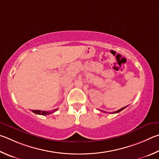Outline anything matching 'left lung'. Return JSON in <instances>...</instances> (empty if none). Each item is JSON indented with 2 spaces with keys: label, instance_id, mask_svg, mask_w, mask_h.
<instances>
[{
  "label": "left lung",
  "instance_id": "left-lung-1",
  "mask_svg": "<svg viewBox=\"0 0 159 159\" xmlns=\"http://www.w3.org/2000/svg\"><path fill=\"white\" fill-rule=\"evenodd\" d=\"M127 106H126V107H122V108H121L120 110H118L117 111H116V112H112V114H115V113H119V112H121V110H123L124 108H126ZM103 112H105V111H103Z\"/></svg>",
  "mask_w": 159,
  "mask_h": 159
}]
</instances>
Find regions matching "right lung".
Instances as JSON below:
<instances>
[{"instance_id": "add662e5", "label": "right lung", "mask_w": 159, "mask_h": 159, "mask_svg": "<svg viewBox=\"0 0 159 159\" xmlns=\"http://www.w3.org/2000/svg\"><path fill=\"white\" fill-rule=\"evenodd\" d=\"M58 109L54 110L53 112H46V111H42V110H32V112L33 113L36 114V115H48L49 114H51L52 112H56Z\"/></svg>"}]
</instances>
